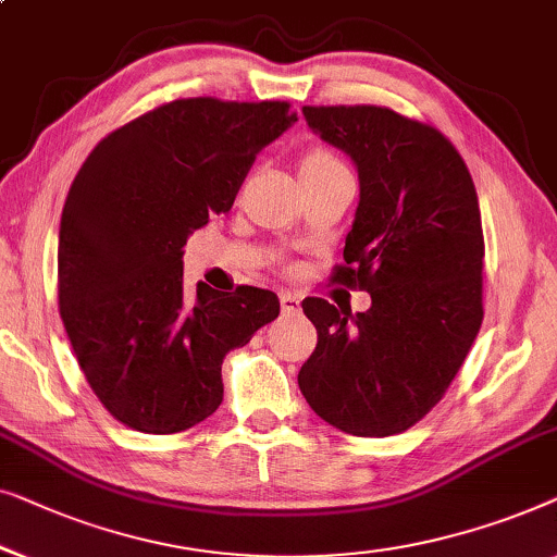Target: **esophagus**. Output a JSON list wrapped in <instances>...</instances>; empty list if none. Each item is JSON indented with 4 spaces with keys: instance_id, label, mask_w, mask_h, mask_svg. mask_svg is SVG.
<instances>
[{
    "instance_id": "34e87169",
    "label": "esophagus",
    "mask_w": 557,
    "mask_h": 557,
    "mask_svg": "<svg viewBox=\"0 0 557 557\" xmlns=\"http://www.w3.org/2000/svg\"><path fill=\"white\" fill-rule=\"evenodd\" d=\"M280 305H282V312H285V315H295V312L300 310V300L289 293H280Z\"/></svg>"
}]
</instances>
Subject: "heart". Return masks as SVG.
Masks as SVG:
<instances>
[{"label":"heart","instance_id":"obj_1","mask_svg":"<svg viewBox=\"0 0 557 557\" xmlns=\"http://www.w3.org/2000/svg\"><path fill=\"white\" fill-rule=\"evenodd\" d=\"M343 163L325 148H310L300 159V174H323V171L341 169Z\"/></svg>","mask_w":557,"mask_h":557}]
</instances>
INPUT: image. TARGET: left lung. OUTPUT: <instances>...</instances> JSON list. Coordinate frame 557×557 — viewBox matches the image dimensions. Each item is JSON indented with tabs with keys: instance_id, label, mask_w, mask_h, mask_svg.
I'll list each match as a JSON object with an SVG mask.
<instances>
[{
	"instance_id": "left-lung-1",
	"label": "left lung",
	"mask_w": 557,
	"mask_h": 557,
	"mask_svg": "<svg viewBox=\"0 0 557 557\" xmlns=\"http://www.w3.org/2000/svg\"><path fill=\"white\" fill-rule=\"evenodd\" d=\"M305 121L358 169L360 201L335 282L371 295L366 312L302 300L318 346L297 383L327 424L401 434L426 417L482 325L484 237L474 182L432 125L379 106H305Z\"/></svg>"
}]
</instances>
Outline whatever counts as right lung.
<instances>
[{
  "label": "right lung",
  "mask_w": 557,
  "mask_h": 557,
  "mask_svg": "<svg viewBox=\"0 0 557 557\" xmlns=\"http://www.w3.org/2000/svg\"><path fill=\"white\" fill-rule=\"evenodd\" d=\"M295 121L280 100H174L108 133L77 171L60 219V318L92 394L128 429L176 434L211 417L224 356L277 318L270 289H189L182 257Z\"/></svg>",
  "instance_id": "right-lung-1"
}]
</instances>
